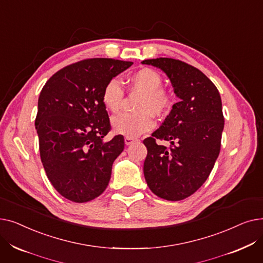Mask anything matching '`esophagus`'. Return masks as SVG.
<instances>
[{
	"label": "esophagus",
	"instance_id": "obj_1",
	"mask_svg": "<svg viewBox=\"0 0 263 263\" xmlns=\"http://www.w3.org/2000/svg\"><path fill=\"white\" fill-rule=\"evenodd\" d=\"M136 141H137V139H133V137H124V144H126L127 146L131 145L132 143H134Z\"/></svg>",
	"mask_w": 263,
	"mask_h": 263
}]
</instances>
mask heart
I'll return each instance as SVG.
<instances>
[{"mask_svg": "<svg viewBox=\"0 0 263 263\" xmlns=\"http://www.w3.org/2000/svg\"><path fill=\"white\" fill-rule=\"evenodd\" d=\"M162 77L154 69L143 68L133 73L129 83L133 90L142 92L137 103L139 112L123 113L113 117L112 127L118 134L136 137L150 131L155 126L154 115L163 116L172 107L173 99L168 91L162 88ZM124 98V90L117 79H110L104 85L102 101L110 112L120 110Z\"/></svg>", "mask_w": 263, "mask_h": 263, "instance_id": "obj_1", "label": "heart"}]
</instances>
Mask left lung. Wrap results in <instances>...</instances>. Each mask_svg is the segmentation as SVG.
<instances>
[{
	"mask_svg": "<svg viewBox=\"0 0 263 263\" xmlns=\"http://www.w3.org/2000/svg\"><path fill=\"white\" fill-rule=\"evenodd\" d=\"M170 79L179 102L148 139L144 176L151 192L178 201L195 193L209 177L220 149L224 130L222 99L213 83L184 62L160 58L145 60ZM171 143L167 149L155 140Z\"/></svg>",
	"mask_w": 263,
	"mask_h": 263,
	"instance_id": "8db88e82",
	"label": "left lung"
}]
</instances>
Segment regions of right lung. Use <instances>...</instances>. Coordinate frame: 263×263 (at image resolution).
Masks as SVG:
<instances>
[{"instance_id":"1","label":"right lung","mask_w":263,"mask_h":263,"mask_svg":"<svg viewBox=\"0 0 263 263\" xmlns=\"http://www.w3.org/2000/svg\"><path fill=\"white\" fill-rule=\"evenodd\" d=\"M132 64L81 61L53 74L40 91L35 128L41 162L54 189L73 202L102 194L122 153L123 136L104 142L110 124L102 91L107 81Z\"/></svg>"}]
</instances>
